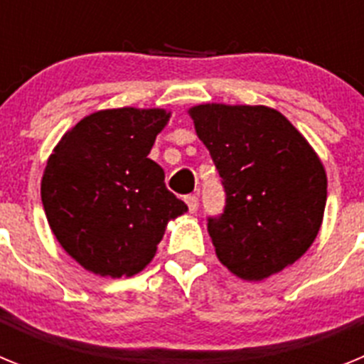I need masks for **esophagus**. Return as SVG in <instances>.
<instances>
[{
  "label": "esophagus",
  "instance_id": "34e87169",
  "mask_svg": "<svg viewBox=\"0 0 364 364\" xmlns=\"http://www.w3.org/2000/svg\"><path fill=\"white\" fill-rule=\"evenodd\" d=\"M186 204H188L189 211H191V213H195V211L198 210V197H197V195H188V197H186Z\"/></svg>",
  "mask_w": 364,
  "mask_h": 364
}]
</instances>
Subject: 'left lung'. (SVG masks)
Returning <instances> with one entry per match:
<instances>
[{
  "label": "left lung",
  "instance_id": "8db88e82",
  "mask_svg": "<svg viewBox=\"0 0 364 364\" xmlns=\"http://www.w3.org/2000/svg\"><path fill=\"white\" fill-rule=\"evenodd\" d=\"M226 191L208 218L218 260L244 281H264L306 253L323 224L326 171L290 120L266 105L189 109Z\"/></svg>",
  "mask_w": 364,
  "mask_h": 364
}]
</instances>
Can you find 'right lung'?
Listing matches in <instances>:
<instances>
[{
    "instance_id": "obj_1",
    "label": "right lung",
    "mask_w": 364,
    "mask_h": 364,
    "mask_svg": "<svg viewBox=\"0 0 364 364\" xmlns=\"http://www.w3.org/2000/svg\"><path fill=\"white\" fill-rule=\"evenodd\" d=\"M171 112L105 109L67 131L47 160L41 202L54 237L80 266L131 277L156 253L167 222L188 205L147 159Z\"/></svg>"
}]
</instances>
